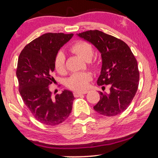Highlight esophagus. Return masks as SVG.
Returning a JSON list of instances; mask_svg holds the SVG:
<instances>
[{
	"mask_svg": "<svg viewBox=\"0 0 158 158\" xmlns=\"http://www.w3.org/2000/svg\"><path fill=\"white\" fill-rule=\"evenodd\" d=\"M88 93V91H81V92H79V91H75L74 92V95L76 97H79L82 95V94H85Z\"/></svg>",
	"mask_w": 158,
	"mask_h": 158,
	"instance_id": "1",
	"label": "esophagus"
}]
</instances>
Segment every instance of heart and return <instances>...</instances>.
Segmentation results:
<instances>
[{"mask_svg": "<svg viewBox=\"0 0 158 158\" xmlns=\"http://www.w3.org/2000/svg\"><path fill=\"white\" fill-rule=\"evenodd\" d=\"M70 51L82 57L84 60L89 61L94 54V49L89 43L82 40L76 41L70 47ZM54 68L56 71L62 73L65 71V57L64 53L59 52L54 58ZM93 65H95L93 64ZM92 79V74L89 72L75 73L68 79L67 86L75 90L82 91L87 88Z\"/></svg>", "mask_w": 158, "mask_h": 158, "instance_id": "obj_1", "label": "heart"}]
</instances>
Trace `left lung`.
<instances>
[{
	"label": "left lung",
	"instance_id": "1",
	"mask_svg": "<svg viewBox=\"0 0 158 158\" xmlns=\"http://www.w3.org/2000/svg\"><path fill=\"white\" fill-rule=\"evenodd\" d=\"M95 46L102 59L99 86L110 85V93L99 91L100 99L94 110L100 114L113 116L127 110L136 93L139 84L137 60L123 41L99 30L77 34Z\"/></svg>",
	"mask_w": 158,
	"mask_h": 158
}]
</instances>
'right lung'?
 I'll use <instances>...</instances> for the list:
<instances>
[{
    "label": "right lung",
    "instance_id": "obj_1",
    "mask_svg": "<svg viewBox=\"0 0 158 158\" xmlns=\"http://www.w3.org/2000/svg\"><path fill=\"white\" fill-rule=\"evenodd\" d=\"M73 35L44 34L27 44L18 58L16 76L22 99L34 117L47 126L63 123L72 110V92L64 90L53 96L48 85L54 80L55 56Z\"/></svg>",
    "mask_w": 158,
    "mask_h": 158
}]
</instances>
